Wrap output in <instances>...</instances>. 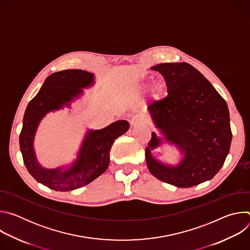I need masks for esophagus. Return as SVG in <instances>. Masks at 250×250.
Here are the masks:
<instances>
[{"mask_svg": "<svg viewBox=\"0 0 250 250\" xmlns=\"http://www.w3.org/2000/svg\"><path fill=\"white\" fill-rule=\"evenodd\" d=\"M140 124V121H139V119L137 118V117H132L131 119H130V125L131 126H136V125H138Z\"/></svg>", "mask_w": 250, "mask_h": 250, "instance_id": "1", "label": "esophagus"}]
</instances>
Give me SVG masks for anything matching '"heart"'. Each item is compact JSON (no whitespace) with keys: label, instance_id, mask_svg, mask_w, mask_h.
Wrapping results in <instances>:
<instances>
[{"label":"heart","instance_id":"1","mask_svg":"<svg viewBox=\"0 0 250 250\" xmlns=\"http://www.w3.org/2000/svg\"><path fill=\"white\" fill-rule=\"evenodd\" d=\"M146 86H147L146 84H144V85H142V88L145 89V88H146ZM163 90H164V86H163L162 83H160V82L154 83V85L152 87V93H153L155 98H158L162 94Z\"/></svg>","mask_w":250,"mask_h":250}]
</instances>
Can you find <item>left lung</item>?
<instances>
[{
  "label": "left lung",
  "instance_id": "obj_1",
  "mask_svg": "<svg viewBox=\"0 0 250 250\" xmlns=\"http://www.w3.org/2000/svg\"><path fill=\"white\" fill-rule=\"evenodd\" d=\"M164 77L168 95L148 106V113L165 141L180 148L179 165L157 161L151 151L163 143L154 131L146 148V164L159 180L190 188L210 180L225 163L231 144L229 113L226 101L186 62L151 67Z\"/></svg>",
  "mask_w": 250,
  "mask_h": 250
}]
</instances>
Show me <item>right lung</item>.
I'll return each instance as SVG.
<instances>
[{"label": "right lung", "mask_w": 250, "mask_h": 250, "mask_svg": "<svg viewBox=\"0 0 250 250\" xmlns=\"http://www.w3.org/2000/svg\"><path fill=\"white\" fill-rule=\"evenodd\" d=\"M95 83L94 74L79 69H69L48 76L42 89L27 104L20 134V147L24 165L38 182L55 191L81 188L102 175L110 164V151L114 141L126 132L129 124L117 121L102 129H89L79 149L77 158L69 167L48 169L42 166L35 155L33 141L39 125L49 112L80 98Z\"/></svg>", "instance_id": "obj_1"}]
</instances>
